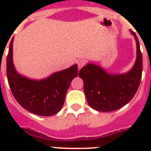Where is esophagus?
<instances>
[{
  "mask_svg": "<svg viewBox=\"0 0 151 151\" xmlns=\"http://www.w3.org/2000/svg\"><path fill=\"white\" fill-rule=\"evenodd\" d=\"M77 63H78V70H81V69L84 66V65H85V61L82 60V59H79V60H78V62H77Z\"/></svg>",
  "mask_w": 151,
  "mask_h": 151,
  "instance_id": "34e87169",
  "label": "esophagus"
}]
</instances>
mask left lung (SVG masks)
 <instances>
[{
	"label": "left lung",
	"instance_id": "1",
	"mask_svg": "<svg viewBox=\"0 0 151 151\" xmlns=\"http://www.w3.org/2000/svg\"><path fill=\"white\" fill-rule=\"evenodd\" d=\"M130 33L136 43V59L126 73H109L102 66L88 63L79 72L84 82V92L88 105L94 110L110 112L118 110L132 99L142 78L143 57L136 34Z\"/></svg>",
	"mask_w": 151,
	"mask_h": 151
}]
</instances>
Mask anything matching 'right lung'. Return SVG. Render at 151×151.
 <instances>
[{
    "label": "right lung",
    "instance_id": "1",
    "mask_svg": "<svg viewBox=\"0 0 151 151\" xmlns=\"http://www.w3.org/2000/svg\"><path fill=\"white\" fill-rule=\"evenodd\" d=\"M13 41L7 56V78L9 87L20 106L39 116H52L59 112L73 78L78 77V65L57 71L43 79H34L16 70L13 63Z\"/></svg>",
    "mask_w": 151,
    "mask_h": 151
}]
</instances>
